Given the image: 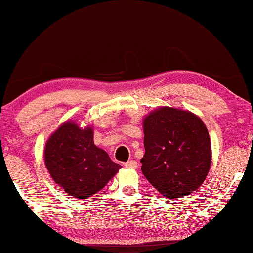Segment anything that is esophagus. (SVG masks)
<instances>
[{"label": "esophagus", "instance_id": "1", "mask_svg": "<svg viewBox=\"0 0 253 253\" xmlns=\"http://www.w3.org/2000/svg\"><path fill=\"white\" fill-rule=\"evenodd\" d=\"M125 166L127 169H136L137 168V162L136 161H129V162H127V163H125Z\"/></svg>", "mask_w": 253, "mask_h": 253}]
</instances>
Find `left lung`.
Here are the masks:
<instances>
[{"label": "left lung", "instance_id": "obj_1", "mask_svg": "<svg viewBox=\"0 0 253 253\" xmlns=\"http://www.w3.org/2000/svg\"><path fill=\"white\" fill-rule=\"evenodd\" d=\"M147 181L169 199L193 193L207 178L212 161L208 128L188 110L163 106L143 119Z\"/></svg>", "mask_w": 253, "mask_h": 253}]
</instances>
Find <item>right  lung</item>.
Wrapping results in <instances>:
<instances>
[{
	"instance_id": "right-lung-1",
	"label": "right lung",
	"mask_w": 253,
	"mask_h": 253,
	"mask_svg": "<svg viewBox=\"0 0 253 253\" xmlns=\"http://www.w3.org/2000/svg\"><path fill=\"white\" fill-rule=\"evenodd\" d=\"M51 177L76 199H88L106 186L122 168L93 143V128L67 121L55 129L44 147Z\"/></svg>"
}]
</instances>
